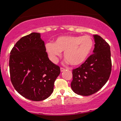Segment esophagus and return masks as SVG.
<instances>
[{"label": "esophagus", "instance_id": "1", "mask_svg": "<svg viewBox=\"0 0 121 121\" xmlns=\"http://www.w3.org/2000/svg\"><path fill=\"white\" fill-rule=\"evenodd\" d=\"M65 70V69L64 68H60V70H61V72H64Z\"/></svg>", "mask_w": 121, "mask_h": 121}]
</instances>
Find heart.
Here are the masks:
<instances>
[{"label":"heart","instance_id":"obj_1","mask_svg":"<svg viewBox=\"0 0 121 121\" xmlns=\"http://www.w3.org/2000/svg\"><path fill=\"white\" fill-rule=\"evenodd\" d=\"M94 43L88 36H63L56 39L53 43L46 44V49L53 57L64 52V57L71 65L77 66L85 61L93 48Z\"/></svg>","mask_w":121,"mask_h":121}]
</instances>
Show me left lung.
I'll list each match as a JSON object with an SVG mask.
<instances>
[{
    "label": "left lung",
    "mask_w": 121,
    "mask_h": 121,
    "mask_svg": "<svg viewBox=\"0 0 121 121\" xmlns=\"http://www.w3.org/2000/svg\"><path fill=\"white\" fill-rule=\"evenodd\" d=\"M93 53L81 66L72 71V89L78 95H91L109 80L112 70L110 47L99 36L93 35Z\"/></svg>",
    "instance_id": "left-lung-1"
}]
</instances>
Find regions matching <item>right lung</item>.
<instances>
[{
  "mask_svg": "<svg viewBox=\"0 0 121 121\" xmlns=\"http://www.w3.org/2000/svg\"><path fill=\"white\" fill-rule=\"evenodd\" d=\"M11 81L20 95L32 101L45 99L53 93L60 68L49 60L40 33L22 37L10 52Z\"/></svg>",
  "mask_w": 121,
  "mask_h": 121,
  "instance_id": "1",
  "label": "right lung"
}]
</instances>
